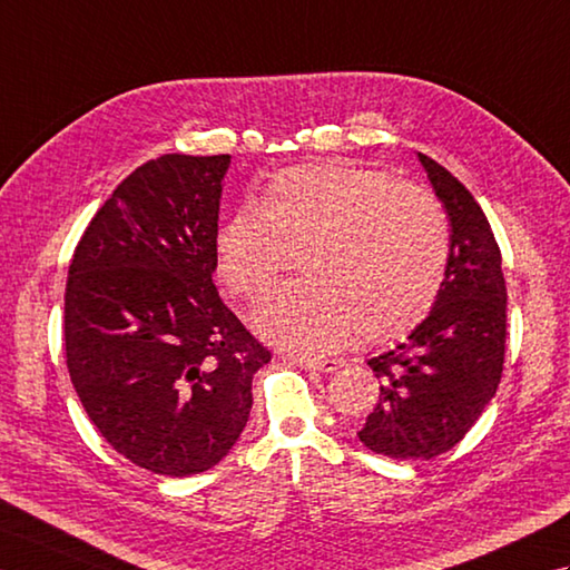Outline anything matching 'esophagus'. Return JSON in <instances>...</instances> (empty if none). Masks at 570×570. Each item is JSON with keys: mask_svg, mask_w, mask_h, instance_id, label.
<instances>
[{"mask_svg": "<svg viewBox=\"0 0 570 570\" xmlns=\"http://www.w3.org/2000/svg\"><path fill=\"white\" fill-rule=\"evenodd\" d=\"M289 361L297 363L299 368L305 371H324V373H332L336 368H341V361L336 358H314V356H289Z\"/></svg>", "mask_w": 570, "mask_h": 570, "instance_id": "esophagus-1", "label": "esophagus"}]
</instances>
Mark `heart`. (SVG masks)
I'll use <instances>...</instances> for the list:
<instances>
[{
  "label": "heart",
  "instance_id": "1",
  "mask_svg": "<svg viewBox=\"0 0 570 570\" xmlns=\"http://www.w3.org/2000/svg\"><path fill=\"white\" fill-rule=\"evenodd\" d=\"M302 250V273L263 302V336L332 351L356 332L385 341L434 307L449 263V222L426 189L348 163L275 173L258 205H242L214 236L234 295L261 299Z\"/></svg>",
  "mask_w": 570,
  "mask_h": 570
}]
</instances>
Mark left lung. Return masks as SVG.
Returning a JSON list of instances; mask_svg holds the SVG:
<instances>
[{
  "label": "left lung",
  "instance_id": "8db88e82",
  "mask_svg": "<svg viewBox=\"0 0 570 570\" xmlns=\"http://www.w3.org/2000/svg\"><path fill=\"white\" fill-rule=\"evenodd\" d=\"M420 160L451 224L444 285L426 320L368 361L381 397L358 432L363 446L400 461H429L468 434L500 385L508 336V287L488 217L444 166Z\"/></svg>",
  "mask_w": 570,
  "mask_h": 570
}]
</instances>
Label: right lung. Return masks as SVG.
Segmentation results:
<instances>
[{"instance_id":"right-lung-1","label":"right lung","mask_w":570,"mask_h":570,"mask_svg":"<svg viewBox=\"0 0 570 570\" xmlns=\"http://www.w3.org/2000/svg\"><path fill=\"white\" fill-rule=\"evenodd\" d=\"M232 156L168 154L126 178L75 246L66 361L107 444L150 473L217 465L242 436L271 351L224 305L212 273Z\"/></svg>"}]
</instances>
